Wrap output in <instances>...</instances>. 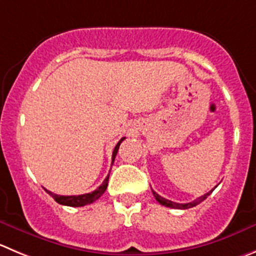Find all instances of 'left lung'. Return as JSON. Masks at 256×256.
Returning <instances> with one entry per match:
<instances>
[{
	"label": "left lung",
	"mask_w": 256,
	"mask_h": 256,
	"mask_svg": "<svg viewBox=\"0 0 256 256\" xmlns=\"http://www.w3.org/2000/svg\"><path fill=\"white\" fill-rule=\"evenodd\" d=\"M214 188H215V187H214ZM214 188L211 190L210 192H208V194H204V196L198 197V198H196V200H194V201H192V202H187V204H177V202H174V201H170V200H167V198H164V197L160 196V194H158L157 192L153 191V190H152V192H153V196L156 197V200H157V201L160 204V205L166 206V208H180V210H186V208H194V206L198 205L200 202H202L204 200H205L206 197H208V194H210L211 192L214 191Z\"/></svg>",
	"instance_id": "left-lung-1"
}]
</instances>
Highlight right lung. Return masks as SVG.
Masks as SVG:
<instances>
[{"label":"right lung","instance_id":"add662e5","mask_svg":"<svg viewBox=\"0 0 256 256\" xmlns=\"http://www.w3.org/2000/svg\"><path fill=\"white\" fill-rule=\"evenodd\" d=\"M126 138H122L118 143H116V148L113 150V156H112V162H114L116 160V156L118 153L119 150V146H120L122 140H124ZM108 181H109V174L106 177V180L103 181V184L96 190V191L90 192V194H78V196H62V194H52L51 191L48 190H45L50 196H52V198L56 201L58 204L60 205H65V206H72V208H80V206H85V205H89V204H93L96 202V200L102 196V194L106 192V186H108Z\"/></svg>","mask_w":256,"mask_h":256}]
</instances>
